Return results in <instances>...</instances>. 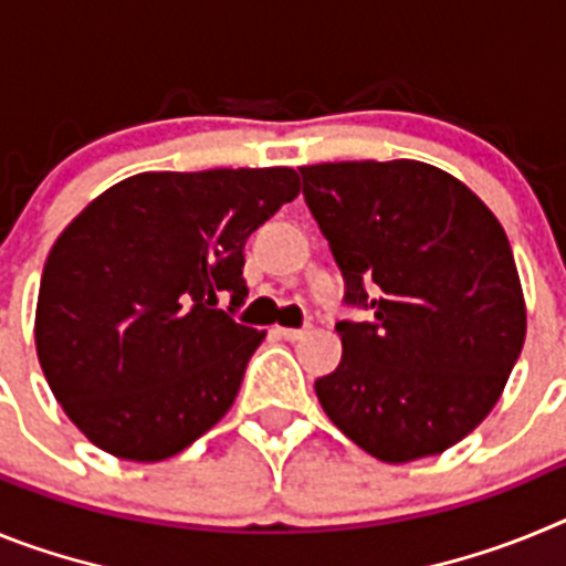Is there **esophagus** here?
Masks as SVG:
<instances>
[{
    "label": "esophagus",
    "instance_id": "1",
    "mask_svg": "<svg viewBox=\"0 0 566 566\" xmlns=\"http://www.w3.org/2000/svg\"><path fill=\"white\" fill-rule=\"evenodd\" d=\"M277 334L283 339H289V343H297V339H303L306 337V328H277Z\"/></svg>",
    "mask_w": 566,
    "mask_h": 566
}]
</instances>
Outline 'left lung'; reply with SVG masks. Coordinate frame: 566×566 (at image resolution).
Returning a JSON list of instances; mask_svg holds the SVG:
<instances>
[{
	"label": "left lung",
	"mask_w": 566,
	"mask_h": 566,
	"mask_svg": "<svg viewBox=\"0 0 566 566\" xmlns=\"http://www.w3.org/2000/svg\"><path fill=\"white\" fill-rule=\"evenodd\" d=\"M345 280L343 359L314 382L345 437L382 462L437 457L499 402L527 312L496 214L422 161L300 167Z\"/></svg>",
	"instance_id": "obj_1"
}]
</instances>
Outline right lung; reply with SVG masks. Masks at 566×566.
I'll use <instances>...</instances> for the list:
<instances>
[{
    "label": "right lung",
    "mask_w": 566,
    "mask_h": 566,
    "mask_svg": "<svg viewBox=\"0 0 566 566\" xmlns=\"http://www.w3.org/2000/svg\"><path fill=\"white\" fill-rule=\"evenodd\" d=\"M300 178L289 167L142 172L90 203L53 243L36 354L78 431L129 462H161L232 408L266 334L234 323L247 238ZM230 297V312L214 310Z\"/></svg>",
    "instance_id": "right-lung-1"
}]
</instances>
